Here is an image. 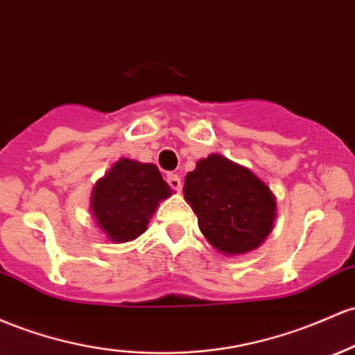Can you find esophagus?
Listing matches in <instances>:
<instances>
[{
    "mask_svg": "<svg viewBox=\"0 0 355 355\" xmlns=\"http://www.w3.org/2000/svg\"><path fill=\"white\" fill-rule=\"evenodd\" d=\"M166 182H168V185L173 190H177V192H180V190H182V178L178 177V175L168 173V175H166Z\"/></svg>",
    "mask_w": 355,
    "mask_h": 355,
    "instance_id": "1",
    "label": "esophagus"
}]
</instances>
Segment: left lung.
<instances>
[{
	"instance_id": "left-lung-1",
	"label": "left lung",
	"mask_w": 355,
	"mask_h": 355,
	"mask_svg": "<svg viewBox=\"0 0 355 355\" xmlns=\"http://www.w3.org/2000/svg\"><path fill=\"white\" fill-rule=\"evenodd\" d=\"M184 197L207 243L225 256L254 251L275 227L272 190L251 168L219 153L198 159L187 173Z\"/></svg>"
}]
</instances>
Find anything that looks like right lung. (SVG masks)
Returning a JSON list of instances; mask_svg holds the SVG:
<instances>
[{
	"label": "right lung",
	"instance_id": "add662e5",
	"mask_svg": "<svg viewBox=\"0 0 355 355\" xmlns=\"http://www.w3.org/2000/svg\"><path fill=\"white\" fill-rule=\"evenodd\" d=\"M171 193L157 165L121 158L96 182L91 212L111 243H128L146 231L159 202Z\"/></svg>",
	"mask_w": 355,
	"mask_h": 355
}]
</instances>
